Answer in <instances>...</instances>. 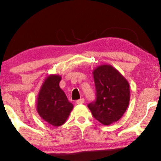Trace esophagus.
<instances>
[{"label":"esophagus","mask_w":161,"mask_h":161,"mask_svg":"<svg viewBox=\"0 0 161 161\" xmlns=\"http://www.w3.org/2000/svg\"><path fill=\"white\" fill-rule=\"evenodd\" d=\"M84 99L82 98V99H80V100H76V104L78 105H80V104H83V103H84Z\"/></svg>","instance_id":"esophagus-1"}]
</instances>
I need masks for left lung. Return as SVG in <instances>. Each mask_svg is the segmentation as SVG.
I'll return each instance as SVG.
<instances>
[{"label": "left lung", "mask_w": 161, "mask_h": 161, "mask_svg": "<svg viewBox=\"0 0 161 161\" xmlns=\"http://www.w3.org/2000/svg\"><path fill=\"white\" fill-rule=\"evenodd\" d=\"M96 88V100L88 105L92 115L105 125L116 122L123 116L130 98L126 78L113 66H98L92 72Z\"/></svg>", "instance_id": "8db88e82"}]
</instances>
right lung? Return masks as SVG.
I'll list each match as a JSON object with an SVG mask.
<instances>
[{
    "label": "right lung",
    "mask_w": 161,
    "mask_h": 161,
    "mask_svg": "<svg viewBox=\"0 0 161 161\" xmlns=\"http://www.w3.org/2000/svg\"><path fill=\"white\" fill-rule=\"evenodd\" d=\"M61 77L50 75L39 90L36 101V111L48 124L58 127L64 124L73 109V105L59 86Z\"/></svg>",
    "instance_id": "obj_1"
}]
</instances>
